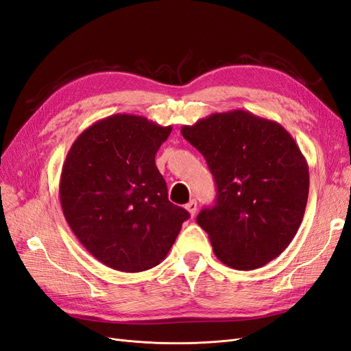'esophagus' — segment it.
Returning a JSON list of instances; mask_svg holds the SVG:
<instances>
[{
	"instance_id": "34e87169",
	"label": "esophagus",
	"mask_w": 351,
	"mask_h": 351,
	"mask_svg": "<svg viewBox=\"0 0 351 351\" xmlns=\"http://www.w3.org/2000/svg\"><path fill=\"white\" fill-rule=\"evenodd\" d=\"M186 209L189 210V214L192 215V217H195V214H196V210H197V204H196V200H190L189 204L186 205Z\"/></svg>"
}]
</instances>
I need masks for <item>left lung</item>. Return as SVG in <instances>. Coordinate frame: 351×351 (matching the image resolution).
Returning <instances> with one entry per match:
<instances>
[{"label": "left lung", "instance_id": "1", "mask_svg": "<svg viewBox=\"0 0 351 351\" xmlns=\"http://www.w3.org/2000/svg\"><path fill=\"white\" fill-rule=\"evenodd\" d=\"M182 134L205 156L217 184V204L197 224L215 256L250 271L287 249L304 215L309 167L284 127L244 110L215 112Z\"/></svg>", "mask_w": 351, "mask_h": 351}]
</instances>
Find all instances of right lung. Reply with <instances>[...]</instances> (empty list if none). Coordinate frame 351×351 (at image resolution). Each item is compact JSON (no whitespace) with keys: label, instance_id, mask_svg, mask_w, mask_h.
<instances>
[{"label":"right lung","instance_id":"right-lung-1","mask_svg":"<svg viewBox=\"0 0 351 351\" xmlns=\"http://www.w3.org/2000/svg\"><path fill=\"white\" fill-rule=\"evenodd\" d=\"M173 127L114 114L89 125L62 164L60 202L74 236L95 259L121 272L161 263L189 212L168 200L155 154Z\"/></svg>","mask_w":351,"mask_h":351}]
</instances>
